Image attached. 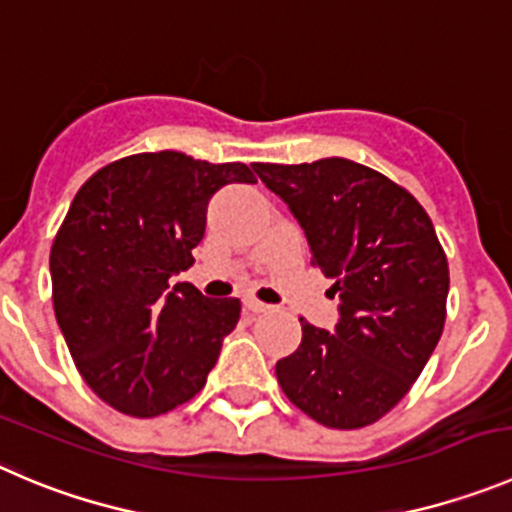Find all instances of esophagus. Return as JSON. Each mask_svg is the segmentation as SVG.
<instances>
[{
	"label": "esophagus",
	"mask_w": 512,
	"mask_h": 512,
	"mask_svg": "<svg viewBox=\"0 0 512 512\" xmlns=\"http://www.w3.org/2000/svg\"><path fill=\"white\" fill-rule=\"evenodd\" d=\"M245 308L250 310V313H267V310H270V305L260 303V300H255V298H247Z\"/></svg>",
	"instance_id": "obj_1"
}]
</instances>
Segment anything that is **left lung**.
Listing matches in <instances>:
<instances>
[{
    "label": "left lung",
    "mask_w": 512,
    "mask_h": 512,
    "mask_svg": "<svg viewBox=\"0 0 512 512\" xmlns=\"http://www.w3.org/2000/svg\"><path fill=\"white\" fill-rule=\"evenodd\" d=\"M333 280V331L300 318L303 341L275 366L285 396L323 427L374 424L412 389L437 348L450 267L422 204L348 159L252 164Z\"/></svg>",
    "instance_id": "obj_1"
}]
</instances>
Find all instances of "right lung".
I'll list each match as a JSON object with an SVG mask.
<instances>
[{
  "instance_id": "right-lung-1",
  "label": "right lung",
  "mask_w": 512,
  "mask_h": 512,
  "mask_svg": "<svg viewBox=\"0 0 512 512\" xmlns=\"http://www.w3.org/2000/svg\"><path fill=\"white\" fill-rule=\"evenodd\" d=\"M227 184H255L250 166L126 156L80 186L52 242V303L70 356L128 417H159L199 394L240 321L237 298L169 285L194 262L209 199Z\"/></svg>"
}]
</instances>
